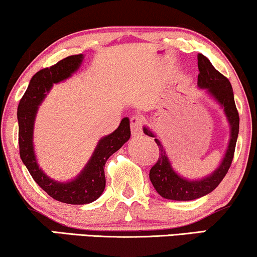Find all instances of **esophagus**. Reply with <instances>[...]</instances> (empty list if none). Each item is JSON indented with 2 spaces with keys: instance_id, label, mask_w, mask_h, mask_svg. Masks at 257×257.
<instances>
[{
  "instance_id": "1",
  "label": "esophagus",
  "mask_w": 257,
  "mask_h": 257,
  "mask_svg": "<svg viewBox=\"0 0 257 257\" xmlns=\"http://www.w3.org/2000/svg\"><path fill=\"white\" fill-rule=\"evenodd\" d=\"M131 123V132L132 136H139L142 134V128H143V118L139 115H135L130 119Z\"/></svg>"
}]
</instances>
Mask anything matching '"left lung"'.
I'll use <instances>...</instances> for the list:
<instances>
[{"label": "left lung", "mask_w": 257, "mask_h": 257, "mask_svg": "<svg viewBox=\"0 0 257 257\" xmlns=\"http://www.w3.org/2000/svg\"><path fill=\"white\" fill-rule=\"evenodd\" d=\"M198 85L204 89H207L208 93L223 106L224 112L226 114V118L231 126L230 143L224 160L221 161L220 166L218 167L217 170H214L213 174L202 180L188 181L174 172L162 144L160 143L158 139H155L158 145V150H160V156H158L155 166L150 169L149 176H150V181L158 194L166 199H170V200H194V199L201 198L216 189L221 180L225 177L227 170L230 169L233 155H235L236 142L239 131V115L238 110L236 108L233 90L230 81L225 76L221 75L217 69H214L211 62L201 53L198 55ZM143 130L145 135L155 137L149 128L144 127Z\"/></svg>", "instance_id": "8db88e82"}]
</instances>
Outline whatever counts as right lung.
<instances>
[{
    "instance_id": "right-lung-1",
    "label": "right lung",
    "mask_w": 257,
    "mask_h": 257,
    "mask_svg": "<svg viewBox=\"0 0 257 257\" xmlns=\"http://www.w3.org/2000/svg\"><path fill=\"white\" fill-rule=\"evenodd\" d=\"M83 55L69 56L50 68H44L32 77L27 90L18 106L19 149L20 157L33 180L41 189L57 201L71 205H84L96 200L102 194L106 186L104 164L112 155L130 139V120L123 118L119 127L103 137L95 149L93 156L82 173L70 182L61 183L47 177L38 166L33 149V126L38 106L51 89L53 83H58L70 77L81 65Z\"/></svg>"
}]
</instances>
